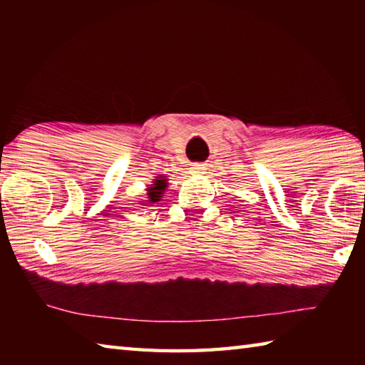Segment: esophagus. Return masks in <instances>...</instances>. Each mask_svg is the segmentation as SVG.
<instances>
[{"label": "esophagus", "mask_w": 365, "mask_h": 365, "mask_svg": "<svg viewBox=\"0 0 365 365\" xmlns=\"http://www.w3.org/2000/svg\"><path fill=\"white\" fill-rule=\"evenodd\" d=\"M205 170V166L200 165V163H195V165H191V173L192 174H202Z\"/></svg>", "instance_id": "1"}]
</instances>
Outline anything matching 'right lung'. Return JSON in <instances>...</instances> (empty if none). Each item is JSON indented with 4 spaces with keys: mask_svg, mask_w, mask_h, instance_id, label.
Segmentation results:
<instances>
[{
    "mask_svg": "<svg viewBox=\"0 0 365 365\" xmlns=\"http://www.w3.org/2000/svg\"><path fill=\"white\" fill-rule=\"evenodd\" d=\"M168 187V178H165L163 175L157 177V180L153 182V185H150L149 190H147V196H149V202H158L161 199L163 191L166 190Z\"/></svg>",
    "mask_w": 365,
    "mask_h": 365,
    "instance_id": "1",
    "label": "right lung"
}]
</instances>
